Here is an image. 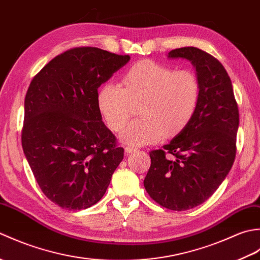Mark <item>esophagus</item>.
Here are the masks:
<instances>
[{
  "mask_svg": "<svg viewBox=\"0 0 260 260\" xmlns=\"http://www.w3.org/2000/svg\"><path fill=\"white\" fill-rule=\"evenodd\" d=\"M136 151H137V148H135V147H133V146H126V147H125V152H126L127 154H131V153L136 152Z\"/></svg>",
  "mask_w": 260,
  "mask_h": 260,
  "instance_id": "obj_1",
  "label": "esophagus"
}]
</instances>
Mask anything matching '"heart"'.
Returning a JSON list of instances; mask_svg holds the SVG:
<instances>
[{
  "label": "heart",
  "mask_w": 260,
  "mask_h": 260,
  "mask_svg": "<svg viewBox=\"0 0 260 260\" xmlns=\"http://www.w3.org/2000/svg\"><path fill=\"white\" fill-rule=\"evenodd\" d=\"M123 87L107 82L99 88L97 105L107 126L124 128L133 104L140 103V118L129 123L120 139L132 146L154 144L164 134L173 135L189 123L200 101V82L190 70L143 60L126 71Z\"/></svg>",
  "instance_id": "heart-1"
}]
</instances>
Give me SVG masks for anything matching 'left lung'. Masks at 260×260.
<instances>
[{"label": "left lung", "mask_w": 260, "mask_h": 260, "mask_svg": "<svg viewBox=\"0 0 260 260\" xmlns=\"http://www.w3.org/2000/svg\"><path fill=\"white\" fill-rule=\"evenodd\" d=\"M168 57L191 61L200 101L183 129L162 150L150 152L144 186L159 206L184 211L208 200L228 175L236 157L239 110L219 60L194 47L174 49Z\"/></svg>", "instance_id": "left-lung-1"}]
</instances>
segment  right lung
I'll return each mask as SVG.
<instances>
[{"instance_id":"right-lung-1","label":"right lung","mask_w":260,"mask_h":260,"mask_svg":"<svg viewBox=\"0 0 260 260\" xmlns=\"http://www.w3.org/2000/svg\"><path fill=\"white\" fill-rule=\"evenodd\" d=\"M129 59L93 47L70 49L39 71L26 91L22 147L40 189L62 209L96 204L124 158L102 120L97 93Z\"/></svg>"}]
</instances>
